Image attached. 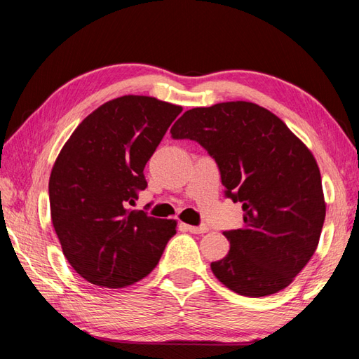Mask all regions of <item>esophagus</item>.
Returning a JSON list of instances; mask_svg holds the SVG:
<instances>
[{
  "mask_svg": "<svg viewBox=\"0 0 359 359\" xmlns=\"http://www.w3.org/2000/svg\"><path fill=\"white\" fill-rule=\"evenodd\" d=\"M180 226L184 228V230L193 233V234H203L208 231L207 226H193V225H187V224H180Z\"/></svg>",
  "mask_w": 359,
  "mask_h": 359,
  "instance_id": "1",
  "label": "esophagus"
}]
</instances>
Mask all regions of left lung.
Returning <instances> with one entry per match:
<instances>
[{
	"label": "left lung",
	"instance_id": "obj_1",
	"mask_svg": "<svg viewBox=\"0 0 359 359\" xmlns=\"http://www.w3.org/2000/svg\"><path fill=\"white\" fill-rule=\"evenodd\" d=\"M172 139L194 140L216 160L243 226L224 231L230 251L211 262L234 293L262 297L292 284L313 256L325 219L321 172L310 149L269 109L226 102L187 111Z\"/></svg>",
	"mask_w": 359,
	"mask_h": 359
}]
</instances>
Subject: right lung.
I'll use <instances>...</instances> for the list:
<instances>
[{"instance_id": "right-lung-1", "label": "right lung", "mask_w": 359, "mask_h": 359, "mask_svg": "<svg viewBox=\"0 0 359 359\" xmlns=\"http://www.w3.org/2000/svg\"><path fill=\"white\" fill-rule=\"evenodd\" d=\"M182 106L147 95L106 102L81 121L53 163L50 217L63 255L94 285H133L156 269L177 222L131 210L144 165Z\"/></svg>"}]
</instances>
